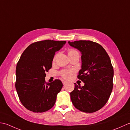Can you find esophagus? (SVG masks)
Segmentation results:
<instances>
[{
	"label": "esophagus",
	"instance_id": "1",
	"mask_svg": "<svg viewBox=\"0 0 130 130\" xmlns=\"http://www.w3.org/2000/svg\"><path fill=\"white\" fill-rule=\"evenodd\" d=\"M62 83H63V85H65L66 83H67V81L63 80V81H62Z\"/></svg>",
	"mask_w": 130,
	"mask_h": 130
}]
</instances>
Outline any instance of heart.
Returning a JSON list of instances; mask_svg holds the SVG:
<instances>
[{"instance_id":"obj_1","label":"heart","mask_w":130,"mask_h":130,"mask_svg":"<svg viewBox=\"0 0 130 130\" xmlns=\"http://www.w3.org/2000/svg\"><path fill=\"white\" fill-rule=\"evenodd\" d=\"M76 52H77L75 50L70 49L68 50V54H71V53H76ZM72 73H73L72 71L64 70V71H63L61 72V76L63 78L70 79V78H71V77H72Z\"/></svg>"}]
</instances>
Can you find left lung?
I'll list each match as a JSON object with an SVG mask.
<instances>
[{"instance_id":"8db88e82","label":"left lung","mask_w":130,"mask_h":130,"mask_svg":"<svg viewBox=\"0 0 130 130\" xmlns=\"http://www.w3.org/2000/svg\"><path fill=\"white\" fill-rule=\"evenodd\" d=\"M81 53V69L77 77L85 83H75L71 99L81 112L93 113L104 107L113 89L114 71L109 55L98 43L90 40L68 41Z\"/></svg>"}]
</instances>
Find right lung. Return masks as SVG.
I'll return each mask as SVG.
<instances>
[{"instance_id": "add662e5", "label": "right lung", "mask_w": 130, "mask_h": 130, "mask_svg": "<svg viewBox=\"0 0 130 130\" xmlns=\"http://www.w3.org/2000/svg\"><path fill=\"white\" fill-rule=\"evenodd\" d=\"M66 41L46 40L30 45L21 55L16 66L15 86L20 101L26 109L35 113L53 107L63 87L62 81L46 83V72L52 67L55 52Z\"/></svg>"}]
</instances>
